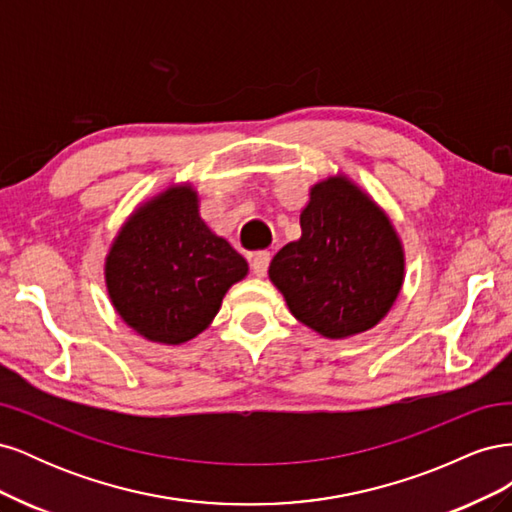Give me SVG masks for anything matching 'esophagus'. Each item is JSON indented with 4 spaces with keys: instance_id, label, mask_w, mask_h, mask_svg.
<instances>
[{
    "instance_id": "obj_1",
    "label": "esophagus",
    "mask_w": 512,
    "mask_h": 512,
    "mask_svg": "<svg viewBox=\"0 0 512 512\" xmlns=\"http://www.w3.org/2000/svg\"><path fill=\"white\" fill-rule=\"evenodd\" d=\"M269 262H271V252L262 250V252H256L254 258H252V269L258 277H265L267 275V269H269Z\"/></svg>"
}]
</instances>
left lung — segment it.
Listing matches in <instances>:
<instances>
[{"label": "left lung", "mask_w": 512, "mask_h": 512, "mask_svg": "<svg viewBox=\"0 0 512 512\" xmlns=\"http://www.w3.org/2000/svg\"><path fill=\"white\" fill-rule=\"evenodd\" d=\"M301 237L269 265L290 314L327 339L380 324L406 280V252L386 211L359 183L335 173L309 188Z\"/></svg>", "instance_id": "1"}]
</instances>
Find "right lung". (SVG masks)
I'll list each match as a JSON object with an SVG mask.
<instances>
[{"label":"right lung","mask_w":512,"mask_h":512,"mask_svg":"<svg viewBox=\"0 0 512 512\" xmlns=\"http://www.w3.org/2000/svg\"><path fill=\"white\" fill-rule=\"evenodd\" d=\"M250 273L247 260L200 218L190 181L145 198L121 224L104 258L117 316L147 342L179 346L203 333L222 299Z\"/></svg>","instance_id":"1"}]
</instances>
